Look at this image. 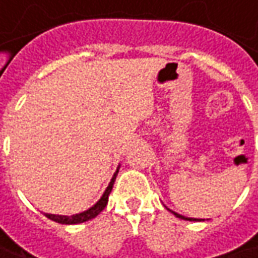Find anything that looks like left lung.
<instances>
[{"mask_svg": "<svg viewBox=\"0 0 258 258\" xmlns=\"http://www.w3.org/2000/svg\"><path fill=\"white\" fill-rule=\"evenodd\" d=\"M168 211H171L173 213L174 216L175 217H178V218H181V220H188V221H204V220H200V218H191V217H184V216H181V214H178V213H175V211H173V210H170V209H167Z\"/></svg>", "mask_w": 258, "mask_h": 258, "instance_id": "8db88e82", "label": "left lung"}]
</instances>
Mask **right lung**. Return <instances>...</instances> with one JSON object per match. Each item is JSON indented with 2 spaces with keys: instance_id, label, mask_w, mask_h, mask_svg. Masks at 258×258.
I'll list each match as a JSON object with an SVG mask.
<instances>
[{
  "instance_id": "obj_1",
  "label": "right lung",
  "mask_w": 258,
  "mask_h": 258,
  "mask_svg": "<svg viewBox=\"0 0 258 258\" xmlns=\"http://www.w3.org/2000/svg\"><path fill=\"white\" fill-rule=\"evenodd\" d=\"M118 170H120V164H118L117 170H115V173H114V175H112L111 181H110V184H108V187H107L105 191L102 192L101 199L97 201L93 207H90V209L85 210V211H81V213L73 214V216L48 214V213H44V216H45L47 218H49V220H52V221H55V223H59V224H80V223H84V221H88V220H91V218L97 217V216L101 213L102 210L105 209V206H107V203H108V196H110V192H111L112 190V185H114L115 177H117V174H118Z\"/></svg>"
}]
</instances>
